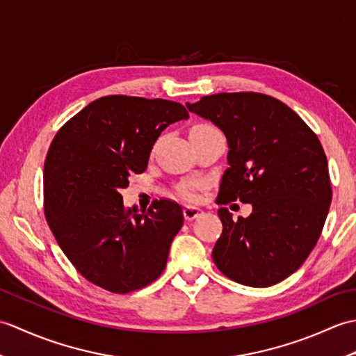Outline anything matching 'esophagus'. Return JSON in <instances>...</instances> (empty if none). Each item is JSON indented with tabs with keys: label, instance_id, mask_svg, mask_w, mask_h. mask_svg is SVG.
I'll return each mask as SVG.
<instances>
[{
	"label": "esophagus",
	"instance_id": "obj_1",
	"mask_svg": "<svg viewBox=\"0 0 356 356\" xmlns=\"http://www.w3.org/2000/svg\"><path fill=\"white\" fill-rule=\"evenodd\" d=\"M200 213H202V209L197 208V207H185L184 208L185 220H194L195 217H199Z\"/></svg>",
	"mask_w": 356,
	"mask_h": 356
}]
</instances>
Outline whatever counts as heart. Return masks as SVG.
<instances>
[{"label":"heart","instance_id":"1","mask_svg":"<svg viewBox=\"0 0 356 356\" xmlns=\"http://www.w3.org/2000/svg\"><path fill=\"white\" fill-rule=\"evenodd\" d=\"M194 128H209V125H195ZM185 194L188 195V197H191V195H193V193H191V188H188V186H185Z\"/></svg>","mask_w":356,"mask_h":356}]
</instances>
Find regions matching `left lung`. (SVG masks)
I'll list each match as a JSON object with an SVG mask.
<instances>
[{"mask_svg":"<svg viewBox=\"0 0 356 356\" xmlns=\"http://www.w3.org/2000/svg\"><path fill=\"white\" fill-rule=\"evenodd\" d=\"M220 128L228 168L217 203H251L249 217L217 211L223 231L213 249L222 274L240 284L266 287L293 274L320 238L332 188L327 159L316 134L275 97L217 93L186 104Z\"/></svg>","mask_w":356,"mask_h":356,"instance_id":"obj_1","label":"left lung"}]
</instances>
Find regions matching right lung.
<instances>
[{"label":"right lung","instance_id":"obj_1","mask_svg":"<svg viewBox=\"0 0 356 356\" xmlns=\"http://www.w3.org/2000/svg\"><path fill=\"white\" fill-rule=\"evenodd\" d=\"M182 104L111 95L88 104L53 139L44 163V213L59 248L90 283L128 293L165 269L184 225L176 202L125 208L120 190L147 170L166 127L188 119Z\"/></svg>","mask_w":356,"mask_h":356}]
</instances>
